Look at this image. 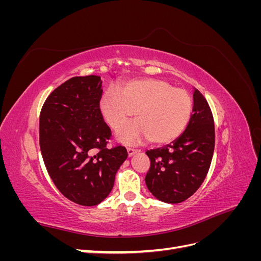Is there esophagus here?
<instances>
[{"mask_svg":"<svg viewBox=\"0 0 261 261\" xmlns=\"http://www.w3.org/2000/svg\"><path fill=\"white\" fill-rule=\"evenodd\" d=\"M138 152H140V150H138V149H132V148H128V149H127V154H128L129 158L133 156L134 154L138 153Z\"/></svg>","mask_w":261,"mask_h":261,"instance_id":"esophagus-1","label":"esophagus"}]
</instances>
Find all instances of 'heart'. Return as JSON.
Returning <instances> with one entry per match:
<instances>
[{
    "label": "heart",
    "mask_w": 261,
    "mask_h": 261,
    "mask_svg": "<svg viewBox=\"0 0 261 261\" xmlns=\"http://www.w3.org/2000/svg\"><path fill=\"white\" fill-rule=\"evenodd\" d=\"M100 112L113 130H118L136 112L138 121L124 127L117 138L124 144L147 139L163 145L175 140L191 120L193 100L183 88L158 78L134 80L121 91L110 87L100 100Z\"/></svg>",
    "instance_id": "obj_1"
}]
</instances>
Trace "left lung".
I'll list each match as a JSON object with an SVG mask.
<instances>
[{
	"label": "left lung",
	"mask_w": 261,
	"mask_h": 261,
	"mask_svg": "<svg viewBox=\"0 0 261 261\" xmlns=\"http://www.w3.org/2000/svg\"><path fill=\"white\" fill-rule=\"evenodd\" d=\"M194 90L193 114L186 129L171 144L146 151L150 159L147 188L167 203H179L195 194L206 178L215 150L210 107L200 91Z\"/></svg>",
	"instance_id": "obj_1"
}]
</instances>
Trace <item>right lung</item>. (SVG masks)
<instances>
[{
    "label": "right lung",
    "mask_w": 261,
    "mask_h": 261,
    "mask_svg": "<svg viewBox=\"0 0 261 261\" xmlns=\"http://www.w3.org/2000/svg\"><path fill=\"white\" fill-rule=\"evenodd\" d=\"M101 88L100 76L70 78L46 98L39 122L41 154L54 185L88 207L111 193L127 158L122 146L107 148L111 130L100 112Z\"/></svg>",
    "instance_id": "add662e5"
}]
</instances>
